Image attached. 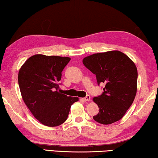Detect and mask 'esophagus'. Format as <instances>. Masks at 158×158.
I'll return each mask as SVG.
<instances>
[{
    "instance_id": "1",
    "label": "esophagus",
    "mask_w": 158,
    "mask_h": 158,
    "mask_svg": "<svg viewBox=\"0 0 158 158\" xmlns=\"http://www.w3.org/2000/svg\"><path fill=\"white\" fill-rule=\"evenodd\" d=\"M82 99L85 102H88L90 100V95H86L85 97H84V98H82Z\"/></svg>"
}]
</instances>
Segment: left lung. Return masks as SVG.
Here are the masks:
<instances>
[{"label": "left lung", "mask_w": 158, "mask_h": 158, "mask_svg": "<svg viewBox=\"0 0 158 158\" xmlns=\"http://www.w3.org/2000/svg\"><path fill=\"white\" fill-rule=\"evenodd\" d=\"M83 64L95 74L97 84L106 85L102 94L93 98L99 108L93 119L102 124H110L122 119L136 95L135 65L119 51L92 54L83 59Z\"/></svg>", "instance_id": "1"}]
</instances>
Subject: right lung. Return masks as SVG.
<instances>
[{"mask_svg":"<svg viewBox=\"0 0 158 158\" xmlns=\"http://www.w3.org/2000/svg\"><path fill=\"white\" fill-rule=\"evenodd\" d=\"M69 57L36 54L30 57L19 73L23 99L34 117L47 127H57L67 119L71 105L78 97L58 91L61 73Z\"/></svg>","mask_w":158,"mask_h":158,"instance_id":"right-lung-1","label":"right lung"}]
</instances>
